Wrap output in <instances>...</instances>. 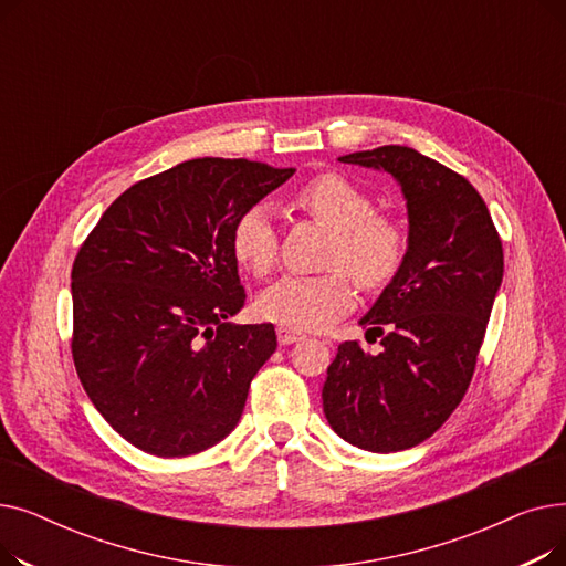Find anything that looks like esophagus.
<instances>
[{"mask_svg":"<svg viewBox=\"0 0 566 566\" xmlns=\"http://www.w3.org/2000/svg\"><path fill=\"white\" fill-rule=\"evenodd\" d=\"M301 339H303L301 333H295V331H291V328H284V325H280V328H277V342H280L282 346L295 344V342H301Z\"/></svg>","mask_w":566,"mask_h":566,"instance_id":"1","label":"esophagus"}]
</instances>
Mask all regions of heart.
Listing matches in <instances>:
<instances>
[{
	"mask_svg": "<svg viewBox=\"0 0 566 566\" xmlns=\"http://www.w3.org/2000/svg\"><path fill=\"white\" fill-rule=\"evenodd\" d=\"M295 203L335 229L328 261L337 271L284 275L259 295L256 310L263 318L291 331H323L355 305V286L345 271L367 289L388 284L403 263L406 233L392 218L374 213L369 195L337 174L314 176L295 192ZM277 248L271 203H250L231 229L235 261L248 273L263 277L273 271Z\"/></svg>",
	"mask_w": 566,
	"mask_h": 566,
	"instance_id": "b5f03b06",
	"label": "heart"
}]
</instances>
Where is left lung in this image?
I'll use <instances>...</instances> for the list:
<instances>
[{"instance_id":"left-lung-1","label":"left lung","mask_w":566,"mask_h":566,"mask_svg":"<svg viewBox=\"0 0 566 566\" xmlns=\"http://www.w3.org/2000/svg\"><path fill=\"white\" fill-rule=\"evenodd\" d=\"M339 163L388 171L408 208L403 263L360 318L382 350L344 342L323 382L337 436L367 452H401L433 436L472 380L504 256L491 213L465 178L408 146Z\"/></svg>"}]
</instances>
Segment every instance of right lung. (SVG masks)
<instances>
[{
    "instance_id": "right-lung-1",
    "label": "right lung",
    "mask_w": 566,
    "mask_h": 566,
    "mask_svg": "<svg viewBox=\"0 0 566 566\" xmlns=\"http://www.w3.org/2000/svg\"><path fill=\"white\" fill-rule=\"evenodd\" d=\"M295 169L195 158L130 186L82 243L73 273V360L107 424L154 457L213 448L277 348L273 323L233 325L245 289L235 218Z\"/></svg>"
}]
</instances>
